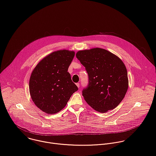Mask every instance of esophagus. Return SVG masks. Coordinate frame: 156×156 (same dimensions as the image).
Masks as SVG:
<instances>
[{
  "mask_svg": "<svg viewBox=\"0 0 156 156\" xmlns=\"http://www.w3.org/2000/svg\"><path fill=\"white\" fill-rule=\"evenodd\" d=\"M76 85L78 86V87H80V83H76Z\"/></svg>",
  "mask_w": 156,
  "mask_h": 156,
  "instance_id": "esophagus-1",
  "label": "esophagus"
}]
</instances>
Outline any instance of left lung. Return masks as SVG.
Segmentation results:
<instances>
[{
  "instance_id": "1",
  "label": "left lung",
  "mask_w": 156,
  "mask_h": 156,
  "mask_svg": "<svg viewBox=\"0 0 156 156\" xmlns=\"http://www.w3.org/2000/svg\"><path fill=\"white\" fill-rule=\"evenodd\" d=\"M76 57L88 74V86L82 91L86 102L101 113L118 106L128 87L127 70L122 60L99 48L79 51Z\"/></svg>"
}]
</instances>
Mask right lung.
<instances>
[{
    "mask_svg": "<svg viewBox=\"0 0 156 156\" xmlns=\"http://www.w3.org/2000/svg\"><path fill=\"white\" fill-rule=\"evenodd\" d=\"M74 56L75 52L69 50L53 52L43 58L33 70L30 93L34 104L42 112L58 113L78 91L68 72Z\"/></svg>",
    "mask_w": 156,
    "mask_h": 156,
    "instance_id": "1",
    "label": "right lung"
}]
</instances>
